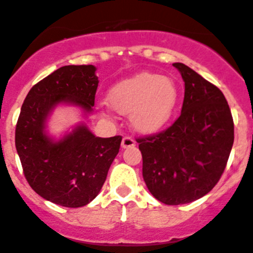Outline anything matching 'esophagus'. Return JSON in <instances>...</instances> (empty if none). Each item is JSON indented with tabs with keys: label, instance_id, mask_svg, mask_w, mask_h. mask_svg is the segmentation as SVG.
Here are the masks:
<instances>
[{
	"label": "esophagus",
	"instance_id": "obj_1",
	"mask_svg": "<svg viewBox=\"0 0 253 253\" xmlns=\"http://www.w3.org/2000/svg\"><path fill=\"white\" fill-rule=\"evenodd\" d=\"M135 145V142L133 139H132L131 137H124L122 138V142H121V147L124 149L126 148H131V147H134Z\"/></svg>",
	"mask_w": 253,
	"mask_h": 253
}]
</instances>
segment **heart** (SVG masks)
Masks as SVG:
<instances>
[{
  "mask_svg": "<svg viewBox=\"0 0 253 253\" xmlns=\"http://www.w3.org/2000/svg\"><path fill=\"white\" fill-rule=\"evenodd\" d=\"M179 91L172 79L142 73L114 84L108 92V104L121 115H129L132 128L151 135L162 131L173 116Z\"/></svg>",
  "mask_w": 253,
  "mask_h": 253,
  "instance_id": "heart-1",
  "label": "heart"
}]
</instances>
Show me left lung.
<instances>
[{
  "instance_id": "obj_1",
  "label": "left lung",
  "mask_w": 253,
  "mask_h": 253,
  "mask_svg": "<svg viewBox=\"0 0 253 253\" xmlns=\"http://www.w3.org/2000/svg\"><path fill=\"white\" fill-rule=\"evenodd\" d=\"M173 66L184 81L180 116L165 132L137 142L149 191L161 203L182 205L217 184L233 148L234 124L219 88L184 64Z\"/></svg>"
}]
</instances>
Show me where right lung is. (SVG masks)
I'll list each match as a JSON object with an SVG mask.
<instances>
[{
    "label": "right lung",
    "instance_id": "add662e5",
    "mask_svg": "<svg viewBox=\"0 0 253 253\" xmlns=\"http://www.w3.org/2000/svg\"><path fill=\"white\" fill-rule=\"evenodd\" d=\"M94 65H65L36 84L21 106L15 148L30 187L44 200L82 207L99 194L122 138L95 137L84 122L60 137L48 132V120L60 105L93 114L98 80Z\"/></svg>",
    "mask_w": 253,
    "mask_h": 253
}]
</instances>
